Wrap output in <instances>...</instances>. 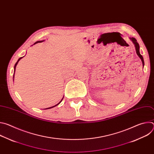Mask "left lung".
<instances>
[{
  "label": "left lung",
  "instance_id": "obj_1",
  "mask_svg": "<svg viewBox=\"0 0 154 154\" xmlns=\"http://www.w3.org/2000/svg\"><path fill=\"white\" fill-rule=\"evenodd\" d=\"M131 39V40L133 41V42H134V44L135 45V49H136V51H137V55H138V57L141 59V61H142V62H143V66L144 65V60H143V56L140 54V46H139V44L137 42V39L135 38H130Z\"/></svg>",
  "mask_w": 154,
  "mask_h": 154
}]
</instances>
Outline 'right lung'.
I'll return each mask as SVG.
<instances>
[{"instance_id": "1", "label": "right lung", "mask_w": 154, "mask_h": 154, "mask_svg": "<svg viewBox=\"0 0 154 154\" xmlns=\"http://www.w3.org/2000/svg\"><path fill=\"white\" fill-rule=\"evenodd\" d=\"M42 42V41H36V42H35V43H34V45H35V44H36V43H38V42ZM23 58V57H20V58H19V60H17V62H16V64H15V65H14V71H15V69H16V65H17V63H18V61H19V60H20V59H21V58ZM13 78H14V77H13ZM63 99H61V101H60V102H59V103H58V104H57V105H55V106H51V107H49V108H45V109H49V108H53V107H54V106H57V105H58V104H59V103H60V102H61V101H62V100H63Z\"/></svg>"}]
</instances>
